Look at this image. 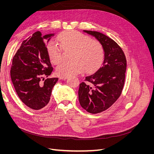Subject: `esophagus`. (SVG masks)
<instances>
[{"instance_id":"1","label":"esophagus","mask_w":154,"mask_h":154,"mask_svg":"<svg viewBox=\"0 0 154 154\" xmlns=\"http://www.w3.org/2000/svg\"><path fill=\"white\" fill-rule=\"evenodd\" d=\"M67 78V76H60L59 77L60 80H66Z\"/></svg>"}]
</instances>
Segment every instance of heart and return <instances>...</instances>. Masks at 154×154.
<instances>
[{"mask_svg":"<svg viewBox=\"0 0 154 154\" xmlns=\"http://www.w3.org/2000/svg\"><path fill=\"white\" fill-rule=\"evenodd\" d=\"M59 45L49 42L47 52L51 62L57 65L63 59L62 50L70 51L68 62L60 63L56 68V73L60 76H68L80 72H92L98 69L103 61V46L91 36L76 31H68L58 36Z\"/></svg>","mask_w":154,"mask_h":154,"instance_id":"1","label":"heart"}]
</instances>
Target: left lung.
Listing matches in <instances>:
<instances>
[{
  "label": "left lung",
  "instance_id": "obj_1",
  "mask_svg": "<svg viewBox=\"0 0 154 154\" xmlns=\"http://www.w3.org/2000/svg\"><path fill=\"white\" fill-rule=\"evenodd\" d=\"M103 45L105 57L102 66L80 84L78 98L88 112H101L114 104L124 86L127 60L122 49L114 40L100 32L83 30Z\"/></svg>",
  "mask_w": 154,
  "mask_h": 154
}]
</instances>
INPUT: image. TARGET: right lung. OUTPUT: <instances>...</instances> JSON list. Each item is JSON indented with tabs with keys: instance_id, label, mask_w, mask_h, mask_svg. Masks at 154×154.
<instances>
[{
	"instance_id": "add662e5",
	"label": "right lung",
	"mask_w": 154,
	"mask_h": 154,
	"mask_svg": "<svg viewBox=\"0 0 154 154\" xmlns=\"http://www.w3.org/2000/svg\"><path fill=\"white\" fill-rule=\"evenodd\" d=\"M54 34L43 36L36 31L22 42L12 60L11 78L17 94L26 106L40 110L47 105L58 78H47L52 72L47 52L48 42Z\"/></svg>"
}]
</instances>
